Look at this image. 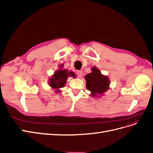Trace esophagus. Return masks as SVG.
I'll list each match as a JSON object with an SVG mask.
<instances>
[{"instance_id": "34e87169", "label": "esophagus", "mask_w": 153, "mask_h": 153, "mask_svg": "<svg viewBox=\"0 0 153 153\" xmlns=\"http://www.w3.org/2000/svg\"><path fill=\"white\" fill-rule=\"evenodd\" d=\"M76 74H77L78 78H81L83 75V71H77Z\"/></svg>"}]
</instances>
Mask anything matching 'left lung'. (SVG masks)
<instances>
[{
	"mask_svg": "<svg viewBox=\"0 0 153 153\" xmlns=\"http://www.w3.org/2000/svg\"><path fill=\"white\" fill-rule=\"evenodd\" d=\"M91 70V73L85 76L86 87L91 91L92 97H101L109 89L110 80L107 76L102 75L96 67H92Z\"/></svg>",
	"mask_w": 153,
	"mask_h": 153,
	"instance_id": "obj_1",
	"label": "left lung"
}]
</instances>
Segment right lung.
Returning a JSON list of instances; mask_svg holds the SVG:
<instances>
[{
    "label": "right lung",
    "instance_id": "obj_1",
    "mask_svg": "<svg viewBox=\"0 0 153 153\" xmlns=\"http://www.w3.org/2000/svg\"><path fill=\"white\" fill-rule=\"evenodd\" d=\"M64 65L61 64L59 66V69L54 72L53 75L49 78L48 84L51 88L55 90V92H60V89L66 85L68 78L72 76L75 78L76 75L73 71H69L68 69H62Z\"/></svg>",
    "mask_w": 153,
    "mask_h": 153
}]
</instances>
